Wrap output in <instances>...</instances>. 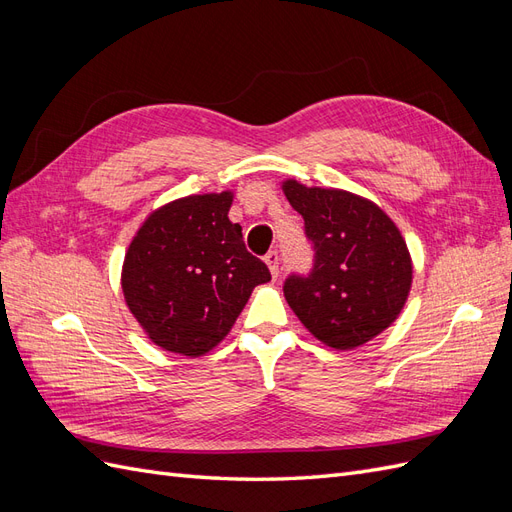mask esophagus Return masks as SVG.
Wrapping results in <instances>:
<instances>
[{
    "label": "esophagus",
    "instance_id": "obj_1",
    "mask_svg": "<svg viewBox=\"0 0 512 512\" xmlns=\"http://www.w3.org/2000/svg\"><path fill=\"white\" fill-rule=\"evenodd\" d=\"M265 262H267V267L271 271V277L275 280V277L280 275V256H277V252H269L265 256Z\"/></svg>",
    "mask_w": 512,
    "mask_h": 512
}]
</instances>
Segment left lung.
<instances>
[{
    "mask_svg": "<svg viewBox=\"0 0 512 512\" xmlns=\"http://www.w3.org/2000/svg\"><path fill=\"white\" fill-rule=\"evenodd\" d=\"M305 220L316 262L307 277L290 275L284 297L318 342L354 350L399 318L412 288V258L395 222L374 200L337 188L282 181Z\"/></svg>",
    "mask_w": 512,
    "mask_h": 512,
    "instance_id": "8db88e82",
    "label": "left lung"
}]
</instances>
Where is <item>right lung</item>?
Wrapping results in <instances>:
<instances>
[{"label":"right lung","instance_id":"add662e5","mask_svg":"<svg viewBox=\"0 0 512 512\" xmlns=\"http://www.w3.org/2000/svg\"><path fill=\"white\" fill-rule=\"evenodd\" d=\"M232 194H192L158 207L136 230L123 258V299L162 350L203 356L230 333L267 265L245 250L228 220Z\"/></svg>","mask_w":512,"mask_h":512}]
</instances>
